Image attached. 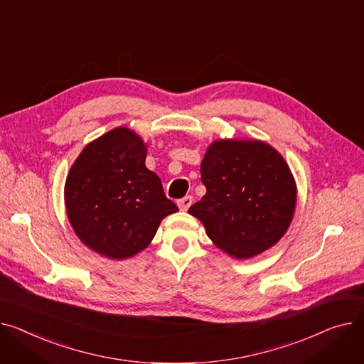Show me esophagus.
<instances>
[{
	"label": "esophagus",
	"mask_w": 364,
	"mask_h": 364,
	"mask_svg": "<svg viewBox=\"0 0 364 364\" xmlns=\"http://www.w3.org/2000/svg\"><path fill=\"white\" fill-rule=\"evenodd\" d=\"M191 204H192V197L191 196H186V197H183L178 201V205L182 211H186L191 207Z\"/></svg>",
	"instance_id": "1"
}]
</instances>
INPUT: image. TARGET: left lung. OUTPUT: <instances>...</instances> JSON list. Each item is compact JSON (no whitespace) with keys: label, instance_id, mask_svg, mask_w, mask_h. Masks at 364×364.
Segmentation results:
<instances>
[{"label":"left lung","instance_id":"obj_1","mask_svg":"<svg viewBox=\"0 0 364 364\" xmlns=\"http://www.w3.org/2000/svg\"><path fill=\"white\" fill-rule=\"evenodd\" d=\"M201 181L205 196L188 211L230 257H254L288 230L296 186L289 166L269 144L215 141L201 161Z\"/></svg>","mask_w":364,"mask_h":364}]
</instances>
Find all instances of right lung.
Listing matches in <instances>:
<instances>
[{
    "instance_id": "1",
    "label": "right lung",
    "mask_w": 364,
    "mask_h": 364,
    "mask_svg": "<svg viewBox=\"0 0 364 364\" xmlns=\"http://www.w3.org/2000/svg\"><path fill=\"white\" fill-rule=\"evenodd\" d=\"M145 157L142 138L116 127L85 146L68 175L69 222L77 238L104 257L123 260L145 250L161 220L178 211Z\"/></svg>"
}]
</instances>
